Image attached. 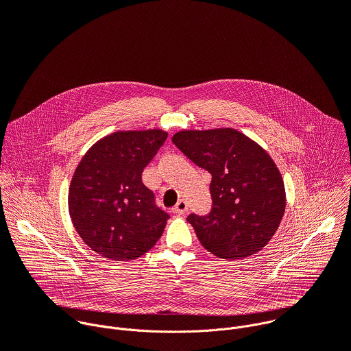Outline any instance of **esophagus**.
Wrapping results in <instances>:
<instances>
[{
	"label": "esophagus",
	"instance_id": "esophagus-1",
	"mask_svg": "<svg viewBox=\"0 0 351 351\" xmlns=\"http://www.w3.org/2000/svg\"><path fill=\"white\" fill-rule=\"evenodd\" d=\"M187 210H189V206H187V203L184 202V199H179L178 204L172 208V211H173L175 214H179V215L186 214V213H187Z\"/></svg>",
	"mask_w": 351,
	"mask_h": 351
}]
</instances>
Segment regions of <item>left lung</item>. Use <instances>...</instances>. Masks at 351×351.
<instances>
[{
	"instance_id": "left-lung-1",
	"label": "left lung",
	"mask_w": 351,
	"mask_h": 351,
	"mask_svg": "<svg viewBox=\"0 0 351 351\" xmlns=\"http://www.w3.org/2000/svg\"><path fill=\"white\" fill-rule=\"evenodd\" d=\"M172 141L211 173V211L187 217L199 243L223 260L258 253L279 228L286 206L283 180L271 157L233 129L182 130Z\"/></svg>"
}]
</instances>
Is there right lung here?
Returning <instances> with one entry per match:
<instances>
[{
    "instance_id": "right-lung-1",
    "label": "right lung",
    "mask_w": 351,
    "mask_h": 351,
    "mask_svg": "<svg viewBox=\"0 0 351 351\" xmlns=\"http://www.w3.org/2000/svg\"><path fill=\"white\" fill-rule=\"evenodd\" d=\"M168 137L162 130L117 132L97 141L77 165L69 214L83 241L104 258L136 260L161 237L169 215L141 180Z\"/></svg>"
}]
</instances>
